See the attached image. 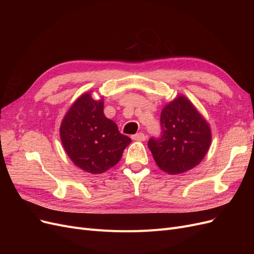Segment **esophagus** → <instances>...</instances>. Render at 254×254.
<instances>
[{
    "label": "esophagus",
    "mask_w": 254,
    "mask_h": 254,
    "mask_svg": "<svg viewBox=\"0 0 254 254\" xmlns=\"http://www.w3.org/2000/svg\"><path fill=\"white\" fill-rule=\"evenodd\" d=\"M132 140L134 141H145L146 140V135L143 132L135 133L132 135Z\"/></svg>",
    "instance_id": "34e87169"
}]
</instances>
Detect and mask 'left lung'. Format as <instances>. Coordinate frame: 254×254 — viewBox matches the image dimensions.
<instances>
[{"label":"left lung","instance_id":"left-lung-1","mask_svg":"<svg viewBox=\"0 0 254 254\" xmlns=\"http://www.w3.org/2000/svg\"><path fill=\"white\" fill-rule=\"evenodd\" d=\"M160 121L162 135L148 142L160 170L177 175L200 163L209 151L212 132L209 123L190 99L178 95L166 104Z\"/></svg>","mask_w":254,"mask_h":254}]
</instances>
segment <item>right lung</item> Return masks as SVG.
I'll return each instance as SVG.
<instances>
[{"label":"right lung","instance_id":"right-lung-1","mask_svg":"<svg viewBox=\"0 0 254 254\" xmlns=\"http://www.w3.org/2000/svg\"><path fill=\"white\" fill-rule=\"evenodd\" d=\"M60 140L66 155L80 170L102 174L113 167L131 143L118 125L104 114V98L94 99L91 91L81 94L61 122Z\"/></svg>","mask_w":254,"mask_h":254}]
</instances>
